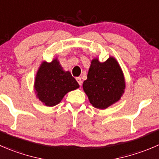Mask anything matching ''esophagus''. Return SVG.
Returning <instances> with one entry per match:
<instances>
[{"mask_svg":"<svg viewBox=\"0 0 159 159\" xmlns=\"http://www.w3.org/2000/svg\"><path fill=\"white\" fill-rule=\"evenodd\" d=\"M76 80H77V81H78V84H79V85L81 86V84H82V81H81V78H79V77H78V78H76Z\"/></svg>","mask_w":159,"mask_h":159,"instance_id":"34e87169","label":"esophagus"}]
</instances>
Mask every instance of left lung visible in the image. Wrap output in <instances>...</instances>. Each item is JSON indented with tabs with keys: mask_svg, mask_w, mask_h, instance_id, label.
I'll list each match as a JSON object with an SVG mask.
<instances>
[{
	"mask_svg": "<svg viewBox=\"0 0 159 159\" xmlns=\"http://www.w3.org/2000/svg\"><path fill=\"white\" fill-rule=\"evenodd\" d=\"M83 90L92 106L105 109L120 99L125 91L124 72L118 61L109 57L105 62L94 58L91 62Z\"/></svg>",
	"mask_w": 159,
	"mask_h": 159,
	"instance_id": "left-lung-1",
	"label": "left lung"
}]
</instances>
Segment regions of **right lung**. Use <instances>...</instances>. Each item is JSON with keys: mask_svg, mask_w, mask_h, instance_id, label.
<instances>
[{"mask_svg": "<svg viewBox=\"0 0 159 159\" xmlns=\"http://www.w3.org/2000/svg\"><path fill=\"white\" fill-rule=\"evenodd\" d=\"M79 88L69 70H64L57 58L50 63L43 61L38 68L34 81L36 98L44 106H54L64 95Z\"/></svg>", "mask_w": 159, "mask_h": 159, "instance_id": "right-lung-1", "label": "right lung"}]
</instances>
